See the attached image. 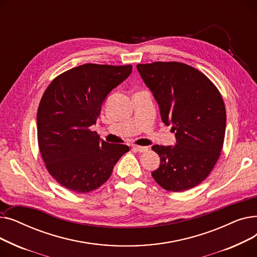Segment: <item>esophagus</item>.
I'll return each mask as SVG.
<instances>
[{
    "label": "esophagus",
    "instance_id": "esophagus-1",
    "mask_svg": "<svg viewBox=\"0 0 257 257\" xmlns=\"http://www.w3.org/2000/svg\"><path fill=\"white\" fill-rule=\"evenodd\" d=\"M133 149L136 150L137 152L144 153V152H147L148 150H149V148H148V147H143V146H134Z\"/></svg>",
    "mask_w": 257,
    "mask_h": 257
}]
</instances>
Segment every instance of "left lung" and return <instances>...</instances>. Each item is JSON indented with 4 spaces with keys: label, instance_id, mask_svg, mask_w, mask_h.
I'll use <instances>...</instances> for the list:
<instances>
[{
    "label": "left lung",
    "instance_id": "8db88e82",
    "mask_svg": "<svg viewBox=\"0 0 257 257\" xmlns=\"http://www.w3.org/2000/svg\"><path fill=\"white\" fill-rule=\"evenodd\" d=\"M144 82L156 99L166 125H172L176 145H154L160 166L154 180L169 192H183L203 181L221 155L226 109L219 89L195 67L157 61L138 64Z\"/></svg>",
    "mask_w": 257,
    "mask_h": 257
}]
</instances>
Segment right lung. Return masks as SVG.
<instances>
[{
  "label": "right lung",
  "instance_id": "right-lung-1",
  "mask_svg": "<svg viewBox=\"0 0 257 257\" xmlns=\"http://www.w3.org/2000/svg\"><path fill=\"white\" fill-rule=\"evenodd\" d=\"M132 65L85 63L58 75L45 90L37 110L40 155L51 176L67 190H97L130 149L109 144L91 131L102 103L131 74Z\"/></svg>",
  "mask_w": 257,
  "mask_h": 257
}]
</instances>
